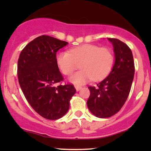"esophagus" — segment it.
<instances>
[{"instance_id":"obj_1","label":"esophagus","mask_w":151,"mask_h":151,"mask_svg":"<svg viewBox=\"0 0 151 151\" xmlns=\"http://www.w3.org/2000/svg\"><path fill=\"white\" fill-rule=\"evenodd\" d=\"M74 86H75V88H76V89H77V91H79V89H81V88H82V86H79V85H75Z\"/></svg>"}]
</instances>
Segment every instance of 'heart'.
I'll use <instances>...</instances> for the list:
<instances>
[{
	"mask_svg": "<svg viewBox=\"0 0 151 151\" xmlns=\"http://www.w3.org/2000/svg\"><path fill=\"white\" fill-rule=\"evenodd\" d=\"M58 64L62 72L70 75L79 67L81 70L70 78L74 84H82L91 79L99 81L108 75L114 64V55L106 47L86 44L62 52L58 56Z\"/></svg>",
	"mask_w": 151,
	"mask_h": 151,
	"instance_id": "1",
	"label": "heart"
}]
</instances>
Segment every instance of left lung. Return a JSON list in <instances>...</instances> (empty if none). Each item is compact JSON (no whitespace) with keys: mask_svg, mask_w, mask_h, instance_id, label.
Instances as JSON below:
<instances>
[{"mask_svg":"<svg viewBox=\"0 0 151 151\" xmlns=\"http://www.w3.org/2000/svg\"><path fill=\"white\" fill-rule=\"evenodd\" d=\"M115 53V63L111 72L96 86H89L87 106L99 118H109L119 112L129 96L135 72L131 50L116 38H109Z\"/></svg>","mask_w":151,"mask_h":151,"instance_id":"left-lung-1","label":"left lung"}]
</instances>
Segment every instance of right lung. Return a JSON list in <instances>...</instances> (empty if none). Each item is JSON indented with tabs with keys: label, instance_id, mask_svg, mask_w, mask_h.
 I'll list each match as a JSON object with an SVG mask.
<instances>
[{
	"label": "right lung",
	"instance_id": "add662e5",
	"mask_svg": "<svg viewBox=\"0 0 151 151\" xmlns=\"http://www.w3.org/2000/svg\"><path fill=\"white\" fill-rule=\"evenodd\" d=\"M68 42L41 35L22 49L18 62L19 84L26 99L41 116L56 120L70 108L76 89L72 84H62L57 52Z\"/></svg>",
	"mask_w": 151,
	"mask_h": 151
}]
</instances>
